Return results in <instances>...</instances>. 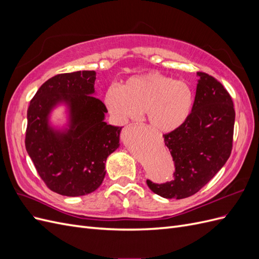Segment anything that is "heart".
Segmentation results:
<instances>
[{
    "mask_svg": "<svg viewBox=\"0 0 259 259\" xmlns=\"http://www.w3.org/2000/svg\"><path fill=\"white\" fill-rule=\"evenodd\" d=\"M105 105L117 123L137 120L145 111L154 131L168 133L183 126L190 117L194 94L185 81L149 72L130 77L121 88H109Z\"/></svg>",
    "mask_w": 259,
    "mask_h": 259,
    "instance_id": "1",
    "label": "heart"
}]
</instances>
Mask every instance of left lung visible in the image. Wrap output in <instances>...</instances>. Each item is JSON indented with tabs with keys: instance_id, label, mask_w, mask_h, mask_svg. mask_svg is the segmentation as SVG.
<instances>
[{
	"instance_id": "1",
	"label": "left lung",
	"mask_w": 259,
	"mask_h": 259,
	"mask_svg": "<svg viewBox=\"0 0 259 259\" xmlns=\"http://www.w3.org/2000/svg\"><path fill=\"white\" fill-rule=\"evenodd\" d=\"M199 76L193 110L179 128L163 135L173 156L174 179L165 184L147 180L150 190L165 199H185L197 193L229 159L236 112L229 93L204 72Z\"/></svg>"
}]
</instances>
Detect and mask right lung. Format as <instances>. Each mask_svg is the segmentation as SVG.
Wrapping results in <instances>:
<instances>
[{
  "label": "right lung",
  "mask_w": 259,
  "mask_h": 259,
  "mask_svg": "<svg viewBox=\"0 0 259 259\" xmlns=\"http://www.w3.org/2000/svg\"><path fill=\"white\" fill-rule=\"evenodd\" d=\"M95 71L57 74L30 101L26 149L50 189L67 197L95 191L106 175V161L120 146L122 127L105 122V104L95 96ZM66 107L67 122L55 127L51 112Z\"/></svg>",
  "instance_id": "right-lung-1"
}]
</instances>
